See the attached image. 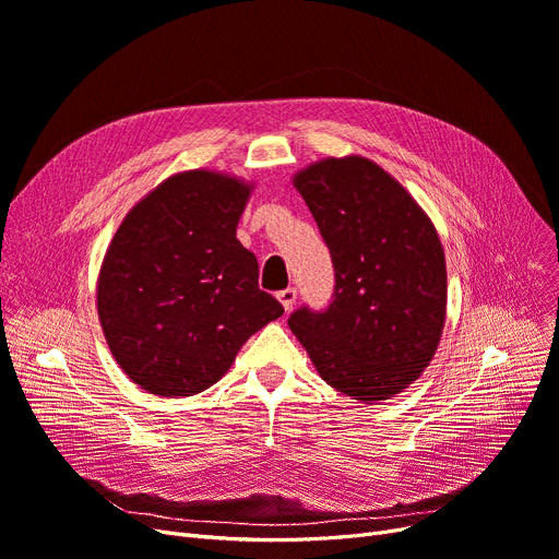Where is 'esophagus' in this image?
Returning a JSON list of instances; mask_svg holds the SVG:
<instances>
[{
  "label": "esophagus",
  "mask_w": 559,
  "mask_h": 559,
  "mask_svg": "<svg viewBox=\"0 0 559 559\" xmlns=\"http://www.w3.org/2000/svg\"><path fill=\"white\" fill-rule=\"evenodd\" d=\"M276 297H278V301L283 304V308H285V310H292V306H295V301H297V289H295V287L281 289Z\"/></svg>",
  "instance_id": "34e87169"
}]
</instances>
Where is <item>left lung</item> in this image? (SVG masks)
<instances>
[{"instance_id":"1","label":"left lung","mask_w":559,"mask_h":559,"mask_svg":"<svg viewBox=\"0 0 559 559\" xmlns=\"http://www.w3.org/2000/svg\"><path fill=\"white\" fill-rule=\"evenodd\" d=\"M335 270L326 310L287 324L337 392L385 401L432 360L447 319V260L421 205L362 156L326 158L295 176Z\"/></svg>"}]
</instances>
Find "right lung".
<instances>
[{"mask_svg":"<svg viewBox=\"0 0 559 559\" xmlns=\"http://www.w3.org/2000/svg\"><path fill=\"white\" fill-rule=\"evenodd\" d=\"M251 183L192 169L138 201L104 255L97 312L117 365L142 390L192 396L283 314L235 238Z\"/></svg>","mask_w":559,"mask_h":559,"instance_id":"right-lung-1","label":"right lung"}]
</instances>
